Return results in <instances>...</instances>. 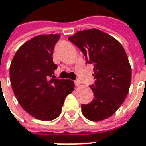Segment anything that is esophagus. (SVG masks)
<instances>
[{
	"label": "esophagus",
	"mask_w": 146,
	"mask_h": 146,
	"mask_svg": "<svg viewBox=\"0 0 146 146\" xmlns=\"http://www.w3.org/2000/svg\"><path fill=\"white\" fill-rule=\"evenodd\" d=\"M75 84H76V86H80V84H81V82L79 80H76V81H75Z\"/></svg>",
	"instance_id": "34e87169"
}]
</instances>
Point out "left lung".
Instances as JSON below:
<instances>
[{
  "mask_svg": "<svg viewBox=\"0 0 146 146\" xmlns=\"http://www.w3.org/2000/svg\"><path fill=\"white\" fill-rule=\"evenodd\" d=\"M68 39L93 65L96 80L91 86L94 98L81 105L82 113L93 121L107 119L117 112L129 92L131 67L127 55L118 41L98 29L78 31Z\"/></svg>",
  "mask_w": 146,
  "mask_h": 146,
  "instance_id": "1",
  "label": "left lung"
}]
</instances>
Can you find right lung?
<instances>
[{"label":"right lung","instance_id":"1","mask_svg":"<svg viewBox=\"0 0 146 146\" xmlns=\"http://www.w3.org/2000/svg\"><path fill=\"white\" fill-rule=\"evenodd\" d=\"M60 34H40L17 50L10 66V78L19 104L32 117L52 121L61 113L65 98L74 90L70 80L54 76L53 48ZM53 78H51V76Z\"/></svg>","mask_w":146,"mask_h":146}]
</instances>
